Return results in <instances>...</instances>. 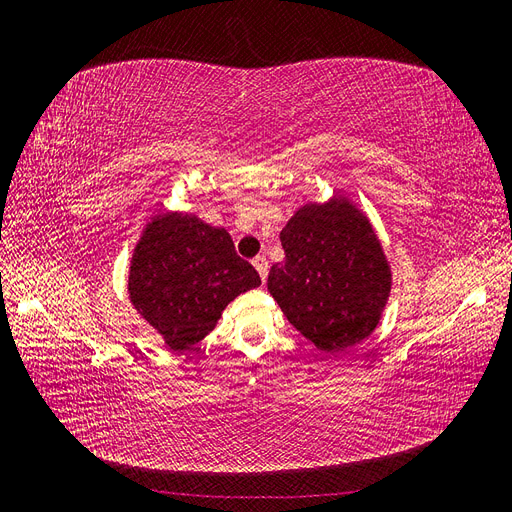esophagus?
<instances>
[{"label":"esophagus","instance_id":"34e87169","mask_svg":"<svg viewBox=\"0 0 512 512\" xmlns=\"http://www.w3.org/2000/svg\"><path fill=\"white\" fill-rule=\"evenodd\" d=\"M252 265L256 267V271H258V275H260V280L265 282V280H267V271H269L267 258H265V256H256V258L252 260Z\"/></svg>","mask_w":512,"mask_h":512}]
</instances>
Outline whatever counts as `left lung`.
Returning <instances> with one entry per match:
<instances>
[{
  "label": "left lung",
  "instance_id": "8db88e82",
  "mask_svg": "<svg viewBox=\"0 0 512 512\" xmlns=\"http://www.w3.org/2000/svg\"><path fill=\"white\" fill-rule=\"evenodd\" d=\"M286 258L269 292L288 322L324 352L359 344L376 329L391 271L369 222L348 200L305 205L280 232Z\"/></svg>",
  "mask_w": 512,
  "mask_h": 512
}]
</instances>
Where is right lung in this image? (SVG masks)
Wrapping results in <instances>:
<instances>
[{"instance_id":"obj_1","label":"right lung","mask_w":512,"mask_h":512,"mask_svg":"<svg viewBox=\"0 0 512 512\" xmlns=\"http://www.w3.org/2000/svg\"><path fill=\"white\" fill-rule=\"evenodd\" d=\"M260 286V275L237 256L224 228L192 215L153 220L138 241L128 290L134 307L173 350L198 344L224 307Z\"/></svg>"}]
</instances>
